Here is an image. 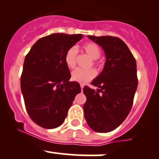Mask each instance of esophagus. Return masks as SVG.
Listing matches in <instances>:
<instances>
[{"label":"esophagus","mask_w":159,"mask_h":159,"mask_svg":"<svg viewBox=\"0 0 159 159\" xmlns=\"http://www.w3.org/2000/svg\"><path fill=\"white\" fill-rule=\"evenodd\" d=\"M83 88H84V84H81V90L83 89Z\"/></svg>","instance_id":"obj_1"}]
</instances>
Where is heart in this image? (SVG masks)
<instances>
[{
    "mask_svg": "<svg viewBox=\"0 0 159 159\" xmlns=\"http://www.w3.org/2000/svg\"><path fill=\"white\" fill-rule=\"evenodd\" d=\"M82 50L93 59V65L96 68H100L101 64L98 61V58L101 55V48L97 44L94 42H88L82 46ZM78 50L75 47H71L66 51L65 55V62L67 66L70 68H74L76 66ZM96 76V71L94 69L83 70L77 68L71 73V79L74 81L84 84L88 81L92 80Z\"/></svg>",
    "mask_w": 159,
    "mask_h": 159,
    "instance_id": "heart-1",
    "label": "heart"
}]
</instances>
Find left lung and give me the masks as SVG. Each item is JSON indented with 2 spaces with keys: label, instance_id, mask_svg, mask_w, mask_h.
Masks as SVG:
<instances>
[{
  "label": "left lung",
  "instance_id": "obj_1",
  "mask_svg": "<svg viewBox=\"0 0 159 159\" xmlns=\"http://www.w3.org/2000/svg\"><path fill=\"white\" fill-rule=\"evenodd\" d=\"M89 38L102 46L106 56L104 69L91 84L97 91L84 86L87 100L84 118L89 127L97 132L106 133L118 128L133 105L138 87L137 65L125 43L117 37Z\"/></svg>",
  "mask_w": 159,
  "mask_h": 159
}]
</instances>
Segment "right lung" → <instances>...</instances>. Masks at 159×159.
I'll return each mask as SVG.
<instances>
[{
  "mask_svg": "<svg viewBox=\"0 0 159 159\" xmlns=\"http://www.w3.org/2000/svg\"><path fill=\"white\" fill-rule=\"evenodd\" d=\"M82 37L81 34H52L37 41L25 57L20 89L30 118L41 127H59L81 92L78 83L69 81L65 55Z\"/></svg>",
  "mask_w": 159,
  "mask_h": 159,
  "instance_id": "add662e5",
  "label": "right lung"
}]
</instances>
